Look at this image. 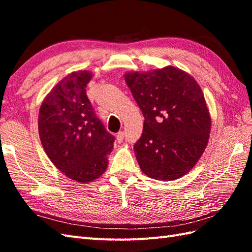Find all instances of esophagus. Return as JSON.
<instances>
[{
	"label": "esophagus",
	"mask_w": 252,
	"mask_h": 252,
	"mask_svg": "<svg viewBox=\"0 0 252 252\" xmlns=\"http://www.w3.org/2000/svg\"><path fill=\"white\" fill-rule=\"evenodd\" d=\"M123 137H125V133H123V132H119V133H118L117 136H116L117 142H118V143H122V142H123Z\"/></svg>",
	"instance_id": "obj_1"
}]
</instances>
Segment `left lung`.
Masks as SVG:
<instances>
[{
	"label": "left lung",
	"instance_id": "8db88e82",
	"mask_svg": "<svg viewBox=\"0 0 252 252\" xmlns=\"http://www.w3.org/2000/svg\"><path fill=\"white\" fill-rule=\"evenodd\" d=\"M125 79L145 119L134 144L140 168L159 181L185 175L205 152L211 129L200 87L189 73L172 66L127 72Z\"/></svg>",
	"mask_w": 252,
	"mask_h": 252
}]
</instances>
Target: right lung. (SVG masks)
<instances>
[{
    "mask_svg": "<svg viewBox=\"0 0 252 252\" xmlns=\"http://www.w3.org/2000/svg\"><path fill=\"white\" fill-rule=\"evenodd\" d=\"M91 78L89 71L68 74L53 88L39 112V134L46 155L68 178L81 183L105 172L115 142L87 95Z\"/></svg>",
    "mask_w": 252,
    "mask_h": 252,
    "instance_id": "1",
    "label": "right lung"
}]
</instances>
